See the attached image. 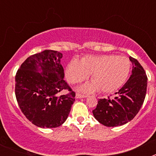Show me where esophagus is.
Returning a JSON list of instances; mask_svg holds the SVG:
<instances>
[{"label":"esophagus","instance_id":"1","mask_svg":"<svg viewBox=\"0 0 156 156\" xmlns=\"http://www.w3.org/2000/svg\"><path fill=\"white\" fill-rule=\"evenodd\" d=\"M86 97H87L86 95H83L81 94L77 93L76 94V98H86Z\"/></svg>","mask_w":156,"mask_h":156}]
</instances>
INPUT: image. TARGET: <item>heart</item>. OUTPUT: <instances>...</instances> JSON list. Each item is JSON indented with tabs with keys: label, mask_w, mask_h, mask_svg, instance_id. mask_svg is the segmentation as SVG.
Returning a JSON list of instances; mask_svg holds the SVG:
<instances>
[{
	"label": "heart",
	"mask_w": 156,
	"mask_h": 156,
	"mask_svg": "<svg viewBox=\"0 0 156 156\" xmlns=\"http://www.w3.org/2000/svg\"><path fill=\"white\" fill-rule=\"evenodd\" d=\"M129 70L130 62L126 57L113 55L87 56L81 62L76 58L70 61L66 69V77L71 83H76L92 74L94 83L81 87L82 91L92 92L99 89L103 93H112L126 82Z\"/></svg>",
	"instance_id": "obj_1"
}]
</instances>
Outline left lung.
<instances>
[{
  "label": "left lung",
  "instance_id": "1",
  "mask_svg": "<svg viewBox=\"0 0 156 156\" xmlns=\"http://www.w3.org/2000/svg\"><path fill=\"white\" fill-rule=\"evenodd\" d=\"M129 58L133 69L127 82L115 93V98L99 99L92 111L95 119L105 126H122L132 120L145 98L148 83L145 71L137 59Z\"/></svg>",
  "mask_w": 156,
  "mask_h": 156
}]
</instances>
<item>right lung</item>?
Here are the masks:
<instances>
[{"instance_id":"add662e5","label":"right lung","mask_w":156,"mask_h":156,"mask_svg":"<svg viewBox=\"0 0 156 156\" xmlns=\"http://www.w3.org/2000/svg\"><path fill=\"white\" fill-rule=\"evenodd\" d=\"M62 54L45 50L26 59L16 76V97L22 112L41 128H55L68 118L76 93L64 80ZM69 92L62 95V91Z\"/></svg>"}]
</instances>
